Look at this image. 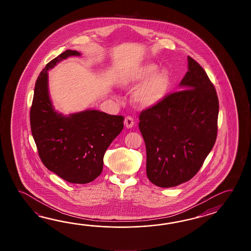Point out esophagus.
I'll list each match as a JSON object with an SVG mask.
<instances>
[{
    "label": "esophagus",
    "instance_id": "1",
    "mask_svg": "<svg viewBox=\"0 0 251 251\" xmlns=\"http://www.w3.org/2000/svg\"><path fill=\"white\" fill-rule=\"evenodd\" d=\"M124 123H125V126L129 129V128L133 127V125H134V121H133V118L126 117V118H125Z\"/></svg>",
    "mask_w": 251,
    "mask_h": 251
}]
</instances>
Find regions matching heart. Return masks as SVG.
Segmentation results:
<instances>
[{
	"label": "heart",
	"instance_id": "b5f03b06",
	"mask_svg": "<svg viewBox=\"0 0 251 251\" xmlns=\"http://www.w3.org/2000/svg\"><path fill=\"white\" fill-rule=\"evenodd\" d=\"M171 75L166 68L159 69L152 62L136 64L119 78V84L126 89L138 86L133 92V100L142 108L158 106L165 100L170 90Z\"/></svg>",
	"mask_w": 251,
	"mask_h": 251
}]
</instances>
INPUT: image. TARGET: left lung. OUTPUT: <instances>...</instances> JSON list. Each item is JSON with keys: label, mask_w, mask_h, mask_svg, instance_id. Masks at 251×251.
I'll list each match as a JSON object with an SVG mask.
<instances>
[{"label": "left lung", "mask_w": 251, "mask_h": 251, "mask_svg": "<svg viewBox=\"0 0 251 251\" xmlns=\"http://www.w3.org/2000/svg\"><path fill=\"white\" fill-rule=\"evenodd\" d=\"M182 91L140 114L146 146V174L160 187H172L195 176L217 136L219 101L201 65L187 56Z\"/></svg>", "instance_id": "8db88e82"}]
</instances>
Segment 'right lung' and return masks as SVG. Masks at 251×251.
Masks as SVG:
<instances>
[{
	"mask_svg": "<svg viewBox=\"0 0 251 251\" xmlns=\"http://www.w3.org/2000/svg\"><path fill=\"white\" fill-rule=\"evenodd\" d=\"M72 56H80V53L66 50L40 73L30 109V126L44 165L65 181L87 184L101 174L105 151L122 131L124 118L97 109L64 115L54 108L48 71Z\"/></svg>",
	"mask_w": 251,
	"mask_h": 251,
	"instance_id": "add662e5",
	"label": "right lung"
}]
</instances>
